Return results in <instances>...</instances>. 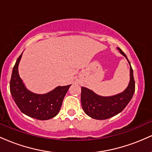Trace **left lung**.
Listing matches in <instances>:
<instances>
[{
  "label": "left lung",
  "instance_id": "obj_1",
  "mask_svg": "<svg viewBox=\"0 0 152 152\" xmlns=\"http://www.w3.org/2000/svg\"><path fill=\"white\" fill-rule=\"evenodd\" d=\"M117 49L127 59L130 65V81L126 89L122 93L111 96H101L86 87H81L82 108L88 116L95 119H107L119 114L130 102L135 91L133 69L129 61L119 48Z\"/></svg>",
  "mask_w": 152,
  "mask_h": 152
}]
</instances>
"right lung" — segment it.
I'll list each match as a JSON object with an SVG mask.
<instances>
[{"label": "right lung", "instance_id": "1", "mask_svg": "<svg viewBox=\"0 0 152 152\" xmlns=\"http://www.w3.org/2000/svg\"><path fill=\"white\" fill-rule=\"evenodd\" d=\"M21 53L12 71L10 91L12 97L22 113L38 120H48L58 114L66 94L71 85L57 86L51 91L37 94L26 88L18 74Z\"/></svg>", "mask_w": 152, "mask_h": 152}]
</instances>
